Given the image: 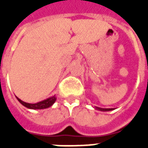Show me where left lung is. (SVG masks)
I'll list each match as a JSON object with an SVG mask.
<instances>
[{"label":"left lung","mask_w":148,"mask_h":148,"mask_svg":"<svg viewBox=\"0 0 148 148\" xmlns=\"http://www.w3.org/2000/svg\"><path fill=\"white\" fill-rule=\"evenodd\" d=\"M95 109H97V110H100V111H103V112L111 111V110H113V109H102V108H98V107H95Z\"/></svg>","instance_id":"obj_1"}]
</instances>
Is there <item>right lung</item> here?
<instances>
[{"instance_id": "obj_1", "label": "right lung", "mask_w": 148, "mask_h": 148, "mask_svg": "<svg viewBox=\"0 0 148 148\" xmlns=\"http://www.w3.org/2000/svg\"><path fill=\"white\" fill-rule=\"evenodd\" d=\"M17 100L20 101V102L25 107H27V109H47V108H49L56 101V97L53 96L49 97L47 99L43 100L42 101H39L38 103H36V104H31V103H27L24 102L23 101H21L20 98H18L16 97Z\"/></svg>"}]
</instances>
